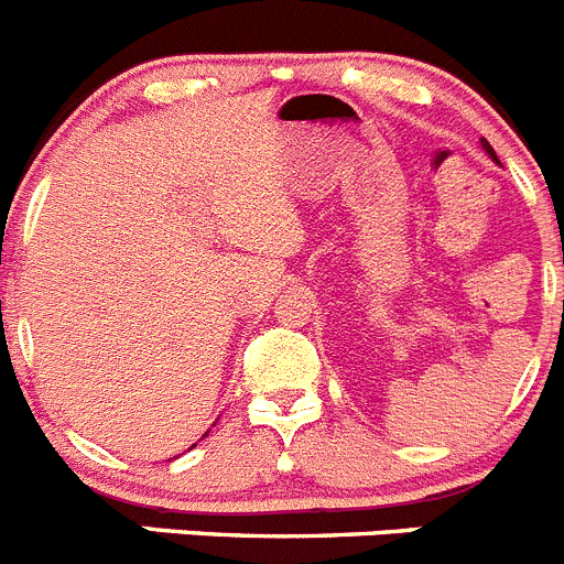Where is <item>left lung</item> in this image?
I'll return each instance as SVG.
<instances>
[{
    "label": "left lung",
    "mask_w": 564,
    "mask_h": 564,
    "mask_svg": "<svg viewBox=\"0 0 564 564\" xmlns=\"http://www.w3.org/2000/svg\"><path fill=\"white\" fill-rule=\"evenodd\" d=\"M481 148H484V151H487V153H489V156H492V159H495V162H498V156H495V151H492V144H489V142H487V139H481Z\"/></svg>",
    "instance_id": "obj_1"
}]
</instances>
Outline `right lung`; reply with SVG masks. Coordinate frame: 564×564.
<instances>
[{
  "instance_id": "add662e5",
  "label": "right lung",
  "mask_w": 564,
  "mask_h": 564,
  "mask_svg": "<svg viewBox=\"0 0 564 564\" xmlns=\"http://www.w3.org/2000/svg\"><path fill=\"white\" fill-rule=\"evenodd\" d=\"M206 433H209V431H206ZM206 433H204V436H206Z\"/></svg>"
}]
</instances>
